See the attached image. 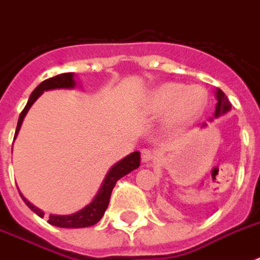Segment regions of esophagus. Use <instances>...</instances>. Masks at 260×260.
Segmentation results:
<instances>
[{"label":"esophagus","instance_id":"obj_1","mask_svg":"<svg viewBox=\"0 0 260 260\" xmlns=\"http://www.w3.org/2000/svg\"><path fill=\"white\" fill-rule=\"evenodd\" d=\"M156 158L155 156V152L150 148H143L142 150V160L144 163H148V162H152L154 159Z\"/></svg>","mask_w":260,"mask_h":260}]
</instances>
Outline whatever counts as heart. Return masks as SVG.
I'll use <instances>...</instances> for the list:
<instances>
[{"mask_svg":"<svg viewBox=\"0 0 260 260\" xmlns=\"http://www.w3.org/2000/svg\"><path fill=\"white\" fill-rule=\"evenodd\" d=\"M208 102V93L198 85L185 86L182 83H163L150 94L148 110L154 116L167 114L171 125L190 121L197 117Z\"/></svg>","mask_w":260,"mask_h":260,"instance_id":"obj_1","label":"heart"}]
</instances>
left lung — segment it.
<instances>
[{
  "mask_svg": "<svg viewBox=\"0 0 260 260\" xmlns=\"http://www.w3.org/2000/svg\"><path fill=\"white\" fill-rule=\"evenodd\" d=\"M216 100H217V104H216V110H214V117H218L231 109V102L220 89L216 90Z\"/></svg>",
  "mask_w": 260,
  "mask_h": 260,
  "instance_id": "1",
  "label": "left lung"
}]
</instances>
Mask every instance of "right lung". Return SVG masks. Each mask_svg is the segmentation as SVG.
I'll use <instances>...</instances> for the list:
<instances>
[{"label":"right lung","mask_w":260,"mask_h":260,"mask_svg":"<svg viewBox=\"0 0 260 260\" xmlns=\"http://www.w3.org/2000/svg\"><path fill=\"white\" fill-rule=\"evenodd\" d=\"M75 86L74 81V74L73 73H64V74H59L56 77H52V78H48L46 81H43L40 85H39L36 89L32 91L29 100L26 102L25 108L22 109L20 117H18L17 128H16V134H14V139L17 136L18 131H20V126H21V122L25 117L26 112L29 110V108L32 106L38 97L44 91V90H51V89H70V87ZM140 166V152L139 151H135L132 154H129L128 156H125L124 159H121L120 162L116 163L112 169L109 170V173L106 174L105 179L102 182L101 187L98 190L97 196L94 197V200L90 202L89 205L85 206L83 209H81L79 212L74 214H67V216H55V214H50V222L51 225L60 226V228H85V226H91L94 224H97L101 217L105 213L106 208L109 205L110 194H112V190H113L116 182L122 178L126 174H129L131 171H134L135 169H138ZM21 198L24 200L26 205L29 206L30 209L34 210L35 213L43 217L44 213L42 210L38 209L36 206H34L30 204L26 198H24L22 194H20Z\"/></svg>","instance_id":"right-lung-1"}]
</instances>
